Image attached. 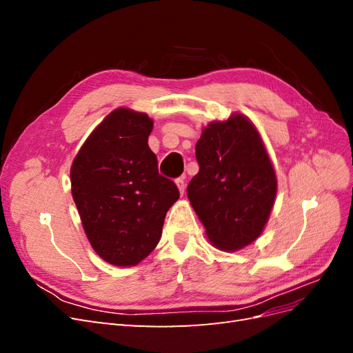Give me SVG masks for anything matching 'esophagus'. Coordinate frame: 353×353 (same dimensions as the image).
<instances>
[{"label":"esophagus","instance_id":"obj_1","mask_svg":"<svg viewBox=\"0 0 353 353\" xmlns=\"http://www.w3.org/2000/svg\"><path fill=\"white\" fill-rule=\"evenodd\" d=\"M184 179H185L184 176H181V178H178V179L175 181V184H176V187H178L181 194H184V190H185V181H184Z\"/></svg>","mask_w":353,"mask_h":353}]
</instances>
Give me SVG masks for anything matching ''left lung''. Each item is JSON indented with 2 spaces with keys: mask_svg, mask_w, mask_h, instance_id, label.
<instances>
[{
  "mask_svg": "<svg viewBox=\"0 0 353 353\" xmlns=\"http://www.w3.org/2000/svg\"><path fill=\"white\" fill-rule=\"evenodd\" d=\"M200 166L187 196L219 250L236 252L258 239L272 210L276 176L262 138L248 117L210 122L196 144Z\"/></svg>",
  "mask_w": 353,
  "mask_h": 353,
  "instance_id": "obj_1",
  "label": "left lung"
}]
</instances>
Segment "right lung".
<instances>
[{"instance_id": "add662e5", "label": "right lung", "mask_w": 353, "mask_h": 353, "mask_svg": "<svg viewBox=\"0 0 353 353\" xmlns=\"http://www.w3.org/2000/svg\"><path fill=\"white\" fill-rule=\"evenodd\" d=\"M153 121L119 108L105 116L74 157L70 184L85 234L101 259L134 266L153 252L179 197L159 174L148 147Z\"/></svg>"}]
</instances>
